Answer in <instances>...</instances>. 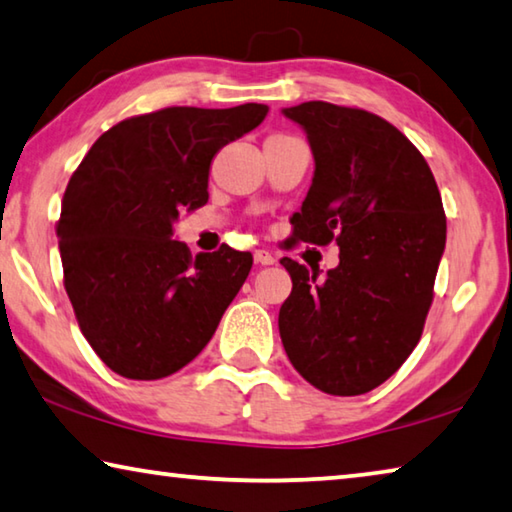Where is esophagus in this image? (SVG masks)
Returning a JSON list of instances; mask_svg holds the SVG:
<instances>
[{"instance_id":"obj_1","label":"esophagus","mask_w":512,"mask_h":512,"mask_svg":"<svg viewBox=\"0 0 512 512\" xmlns=\"http://www.w3.org/2000/svg\"><path fill=\"white\" fill-rule=\"evenodd\" d=\"M255 262L262 266H271V264H275V257L268 253V250H255Z\"/></svg>"}]
</instances>
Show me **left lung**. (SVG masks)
<instances>
[{"label":"left lung","mask_w":512,"mask_h":512,"mask_svg":"<svg viewBox=\"0 0 512 512\" xmlns=\"http://www.w3.org/2000/svg\"><path fill=\"white\" fill-rule=\"evenodd\" d=\"M282 112L305 128L316 162L289 246L341 248L325 280L280 259L293 282L277 318L282 345L318 391L368 393L422 336L445 250L443 201L427 160L386 119L327 101Z\"/></svg>","instance_id":"1"}]
</instances>
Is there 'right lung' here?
Returning a JSON list of instances; mask_svg holds the SVG:
<instances>
[{"label":"right lung","instance_id":"right-lung-1","mask_svg":"<svg viewBox=\"0 0 512 512\" xmlns=\"http://www.w3.org/2000/svg\"><path fill=\"white\" fill-rule=\"evenodd\" d=\"M266 112L173 106L124 119L69 178L56 225L65 291L117 375L151 381L187 366L246 282L253 255L221 246L192 257L173 221L207 203L212 158Z\"/></svg>","mask_w":512,"mask_h":512}]
</instances>
